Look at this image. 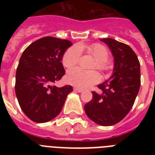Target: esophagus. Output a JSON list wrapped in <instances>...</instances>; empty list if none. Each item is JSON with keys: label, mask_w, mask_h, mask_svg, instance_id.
Returning <instances> with one entry per match:
<instances>
[{"label": "esophagus", "mask_w": 155, "mask_h": 155, "mask_svg": "<svg viewBox=\"0 0 155 155\" xmlns=\"http://www.w3.org/2000/svg\"><path fill=\"white\" fill-rule=\"evenodd\" d=\"M74 91H75V92H82L84 90L81 89V88H79V87H74Z\"/></svg>", "instance_id": "1"}]
</instances>
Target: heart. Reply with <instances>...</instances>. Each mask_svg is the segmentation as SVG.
Segmentation results:
<instances>
[{"label": "heart", "instance_id": "b5f03b06", "mask_svg": "<svg viewBox=\"0 0 155 155\" xmlns=\"http://www.w3.org/2000/svg\"><path fill=\"white\" fill-rule=\"evenodd\" d=\"M83 48L84 47L82 46L69 47L64 52L62 58L63 65L68 69L77 65L81 57V49ZM86 50L87 53L96 58L92 68H97L102 72H106L110 69V64L107 60L108 51L104 46L100 43H93L86 47ZM66 79L68 83L71 84L84 88L99 82L100 75L97 71H85L80 68H74L68 71Z\"/></svg>", "mask_w": 155, "mask_h": 155}]
</instances>
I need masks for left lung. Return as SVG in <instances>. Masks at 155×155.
I'll list each match as a JSON object with an SVG mask.
<instances>
[{
  "instance_id": "1",
  "label": "left lung",
  "mask_w": 155,
  "mask_h": 155,
  "mask_svg": "<svg viewBox=\"0 0 155 155\" xmlns=\"http://www.w3.org/2000/svg\"><path fill=\"white\" fill-rule=\"evenodd\" d=\"M114 57L110 79L98 85L101 92H92V99L84 105L87 116L103 126L115 125L132 108L141 84L140 63L128 45L112 38H103Z\"/></svg>"
}]
</instances>
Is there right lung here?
Returning <instances> with one entry per match:
<instances>
[{"mask_svg": "<svg viewBox=\"0 0 155 155\" xmlns=\"http://www.w3.org/2000/svg\"><path fill=\"white\" fill-rule=\"evenodd\" d=\"M71 45L69 40L44 37L31 43L21 56L16 96L21 110L35 122H47L57 117L72 92L71 85L58 87L53 84L65 75L61 60Z\"/></svg>", "mask_w": 155, "mask_h": 155, "instance_id": "obj_1", "label": "right lung"}]
</instances>
